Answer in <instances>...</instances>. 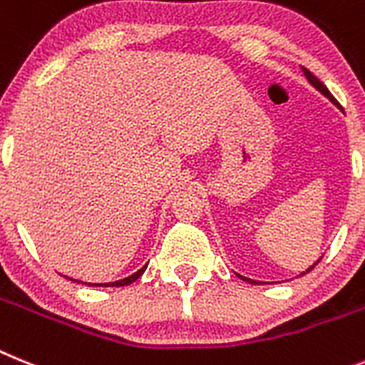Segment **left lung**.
I'll return each instance as SVG.
<instances>
[{
    "mask_svg": "<svg viewBox=\"0 0 365 365\" xmlns=\"http://www.w3.org/2000/svg\"><path fill=\"white\" fill-rule=\"evenodd\" d=\"M303 73H305V75H307V78H309V82H310V84H312V86H314V88H318V90L322 91V93L325 95V97H329V99H331L332 103H336V99H334V97H332V93H331V91L327 90V86H325V84H323V82L319 81L318 77H314V75H312V73H310L309 69H307V68H303ZM316 264H318V262H314V264L310 266V268H309V270H307V272H310V270H312V268H314ZM303 274H305V272H303ZM240 277H242V275H240ZM242 279H246V281H250V283H255V281H252V279H248V277H242Z\"/></svg>",
    "mask_w": 365,
    "mask_h": 365,
    "instance_id": "left-lung-1",
    "label": "left lung"
}]
</instances>
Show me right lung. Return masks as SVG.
Masks as SVG:
<instances>
[{
	"mask_svg": "<svg viewBox=\"0 0 365 365\" xmlns=\"http://www.w3.org/2000/svg\"><path fill=\"white\" fill-rule=\"evenodd\" d=\"M147 266L148 264H145L143 268H141V270H138L135 272V274H132L130 275V277H125V279H121V281H115V283H104V284H93V287H125V284H130V283H134L135 279H139L141 277V274H143L145 270H147Z\"/></svg>",
	"mask_w": 365,
	"mask_h": 365,
	"instance_id": "right-lung-1",
	"label": "right lung"
}]
</instances>
